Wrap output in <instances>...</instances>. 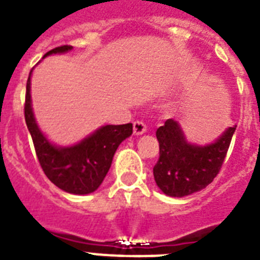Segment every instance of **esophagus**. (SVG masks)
I'll use <instances>...</instances> for the list:
<instances>
[{
  "instance_id": "obj_1",
  "label": "esophagus",
  "mask_w": 260,
  "mask_h": 260,
  "mask_svg": "<svg viewBox=\"0 0 260 260\" xmlns=\"http://www.w3.org/2000/svg\"><path fill=\"white\" fill-rule=\"evenodd\" d=\"M134 134L135 135H142L147 132V127L142 121H135L134 122Z\"/></svg>"
}]
</instances>
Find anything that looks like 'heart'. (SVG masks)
Segmentation results:
<instances>
[{
  "label": "heart",
  "mask_w": 260,
  "mask_h": 260,
  "mask_svg": "<svg viewBox=\"0 0 260 260\" xmlns=\"http://www.w3.org/2000/svg\"><path fill=\"white\" fill-rule=\"evenodd\" d=\"M178 109H180V104H173L171 108H169V110H171L172 113H173V112H177Z\"/></svg>",
  "instance_id": "b5f03b06"
}]
</instances>
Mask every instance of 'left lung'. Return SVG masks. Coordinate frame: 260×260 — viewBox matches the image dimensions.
Masks as SVG:
<instances>
[{
    "label": "left lung",
    "instance_id": "1",
    "mask_svg": "<svg viewBox=\"0 0 260 260\" xmlns=\"http://www.w3.org/2000/svg\"><path fill=\"white\" fill-rule=\"evenodd\" d=\"M236 127H228L215 142L201 146L187 142L177 121L167 119L156 132L160 157L153 177L158 189L168 197L182 198L210 185L224 162Z\"/></svg>",
    "mask_w": 260,
    "mask_h": 260
}]
</instances>
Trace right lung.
Masks as SVG:
<instances>
[{
	"label": "right lung",
	"mask_w": 260,
	"mask_h": 260,
	"mask_svg": "<svg viewBox=\"0 0 260 260\" xmlns=\"http://www.w3.org/2000/svg\"><path fill=\"white\" fill-rule=\"evenodd\" d=\"M71 49L70 45H62L49 50L43 58ZM32 70L27 80L24 118L39 162L45 176L61 190L75 195L91 194L104 181L119 144L133 134V123L102 126L73 146L53 144L40 130L32 110Z\"/></svg>",
	"instance_id": "right-lung-1"
}]
</instances>
